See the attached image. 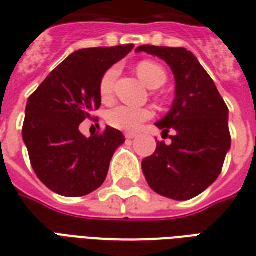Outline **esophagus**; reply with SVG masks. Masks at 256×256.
I'll list each match as a JSON object with an SVG mask.
<instances>
[{
    "mask_svg": "<svg viewBox=\"0 0 256 256\" xmlns=\"http://www.w3.org/2000/svg\"><path fill=\"white\" fill-rule=\"evenodd\" d=\"M124 136H126L128 140H134V138L136 136V134H134V132H126V134H124Z\"/></svg>",
    "mask_w": 256,
    "mask_h": 256,
    "instance_id": "34e87169",
    "label": "esophagus"
}]
</instances>
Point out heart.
Masks as SVG:
<instances>
[{
  "label": "heart",
  "mask_w": 256,
  "mask_h": 256,
  "mask_svg": "<svg viewBox=\"0 0 256 256\" xmlns=\"http://www.w3.org/2000/svg\"><path fill=\"white\" fill-rule=\"evenodd\" d=\"M136 73L140 78L150 88H158L164 85L168 80L166 72L160 65L152 61H140L136 65ZM118 77V68L112 66L108 68L100 80L98 92L102 102H110L114 94V85ZM152 116L150 108H130L124 104H118L106 112V122L112 128L124 130V132H136L140 124L148 120Z\"/></svg>",
  "instance_id": "obj_1"
}]
</instances>
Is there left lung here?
<instances>
[{"label":"left lung","instance_id":"1","mask_svg":"<svg viewBox=\"0 0 256 256\" xmlns=\"http://www.w3.org/2000/svg\"><path fill=\"white\" fill-rule=\"evenodd\" d=\"M146 52L164 60L175 78L171 110L156 126L171 144H156V152L142 160L148 186L160 195L187 200L211 186L222 171L231 146L228 108L214 81L191 52L184 48L144 45Z\"/></svg>","mask_w":256,"mask_h":256}]
</instances>
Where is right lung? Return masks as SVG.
<instances>
[{"label":"right lung","mask_w":256,"mask_h":256,"mask_svg":"<svg viewBox=\"0 0 256 256\" xmlns=\"http://www.w3.org/2000/svg\"><path fill=\"white\" fill-rule=\"evenodd\" d=\"M132 48L128 44L78 50L29 96L22 138L34 172L54 192L84 196L104 182L110 160L124 142V134L108 126L86 138L78 128L100 108L102 74Z\"/></svg>","instance_id":"add662e5"}]
</instances>
